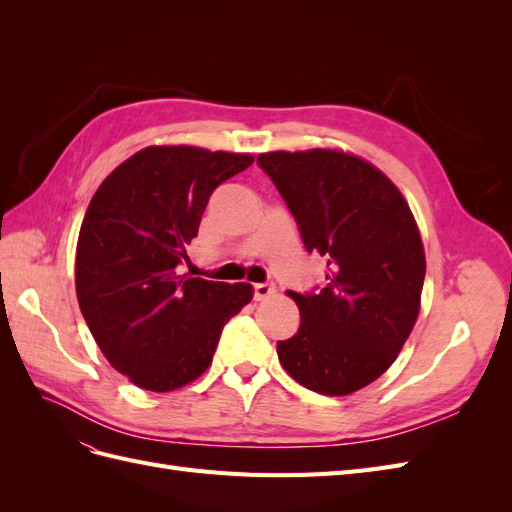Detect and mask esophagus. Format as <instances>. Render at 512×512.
Masks as SVG:
<instances>
[{
    "instance_id": "1",
    "label": "esophagus",
    "mask_w": 512,
    "mask_h": 512,
    "mask_svg": "<svg viewBox=\"0 0 512 512\" xmlns=\"http://www.w3.org/2000/svg\"><path fill=\"white\" fill-rule=\"evenodd\" d=\"M273 292V284H254V301H265Z\"/></svg>"
}]
</instances>
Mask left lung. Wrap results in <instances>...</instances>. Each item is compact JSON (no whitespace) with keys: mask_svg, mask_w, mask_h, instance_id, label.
<instances>
[{"mask_svg":"<svg viewBox=\"0 0 512 512\" xmlns=\"http://www.w3.org/2000/svg\"><path fill=\"white\" fill-rule=\"evenodd\" d=\"M307 252L327 258V286L288 292L299 331L277 356L305 389L350 395L380 378L414 327L425 252L401 192L376 166L333 149L260 153Z\"/></svg>","mask_w":512,"mask_h":512,"instance_id":"8db88e82","label":"left lung"}]
</instances>
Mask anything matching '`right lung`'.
Returning a JSON list of instances; mask_svg holds the SVG:
<instances>
[{
    "instance_id": "right-lung-1",
    "label": "right lung",
    "mask_w": 512,
    "mask_h": 512,
    "mask_svg": "<svg viewBox=\"0 0 512 512\" xmlns=\"http://www.w3.org/2000/svg\"><path fill=\"white\" fill-rule=\"evenodd\" d=\"M252 162L245 153L147 147L91 198L76 245V297L108 363L145 391L196 380L224 324L252 301L250 284L179 269L213 190Z\"/></svg>"
}]
</instances>
